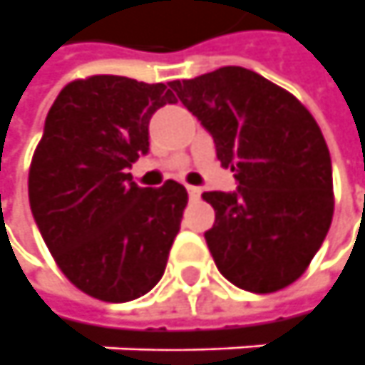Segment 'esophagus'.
<instances>
[{"instance_id": "esophagus-1", "label": "esophagus", "mask_w": 365, "mask_h": 365, "mask_svg": "<svg viewBox=\"0 0 365 365\" xmlns=\"http://www.w3.org/2000/svg\"><path fill=\"white\" fill-rule=\"evenodd\" d=\"M188 199L190 200H199L200 199V188L199 187H187Z\"/></svg>"}]
</instances>
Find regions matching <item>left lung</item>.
<instances>
[{
	"instance_id": "1",
	"label": "left lung",
	"mask_w": 365,
	"mask_h": 365,
	"mask_svg": "<svg viewBox=\"0 0 365 365\" xmlns=\"http://www.w3.org/2000/svg\"><path fill=\"white\" fill-rule=\"evenodd\" d=\"M170 92L212 136L237 188L211 190L205 233L222 277L251 293L283 289L302 277L334 215L331 158L314 116L253 70L225 66Z\"/></svg>"
}]
</instances>
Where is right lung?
I'll list each match as a JSON object with an SVG mask.
<instances>
[{"label": "right lung", "instance_id": "1", "mask_svg": "<svg viewBox=\"0 0 365 365\" xmlns=\"http://www.w3.org/2000/svg\"><path fill=\"white\" fill-rule=\"evenodd\" d=\"M177 102L165 84L124 76L76 80L58 94L29 168V207L41 239L78 289L110 303L153 289L166 267L188 195L132 182L148 154V122Z\"/></svg>", "mask_w": 365, "mask_h": 365}]
</instances>
